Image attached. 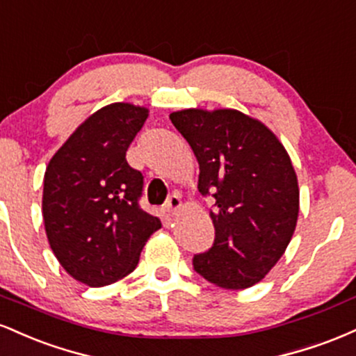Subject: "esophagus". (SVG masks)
<instances>
[{
	"instance_id": "esophagus-1",
	"label": "esophagus",
	"mask_w": 356,
	"mask_h": 356,
	"mask_svg": "<svg viewBox=\"0 0 356 356\" xmlns=\"http://www.w3.org/2000/svg\"><path fill=\"white\" fill-rule=\"evenodd\" d=\"M165 209H167V212H170V214H177V212L182 209V201H181V197H179L177 194L170 195V197L167 199Z\"/></svg>"
}]
</instances>
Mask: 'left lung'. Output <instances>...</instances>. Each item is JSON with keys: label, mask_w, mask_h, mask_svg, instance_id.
<instances>
[{"label": "left lung", "mask_w": 356, "mask_h": 356, "mask_svg": "<svg viewBox=\"0 0 356 356\" xmlns=\"http://www.w3.org/2000/svg\"><path fill=\"white\" fill-rule=\"evenodd\" d=\"M170 120L199 162L197 189L214 192L212 248L194 269L224 289L259 283L295 234L300 187L284 145L257 118L234 108H186Z\"/></svg>", "instance_id": "8db88e82"}]
</instances>
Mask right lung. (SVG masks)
I'll use <instances>...</instances> for the list:
<instances>
[{"instance_id":"obj_1","label":"right lung","mask_w":356,"mask_h":356,"mask_svg":"<svg viewBox=\"0 0 356 356\" xmlns=\"http://www.w3.org/2000/svg\"><path fill=\"white\" fill-rule=\"evenodd\" d=\"M149 108L115 102L76 127L48 162L43 179L44 231L61 268L100 288L136 269L161 219L138 207L144 177L127 149Z\"/></svg>"}]
</instances>
